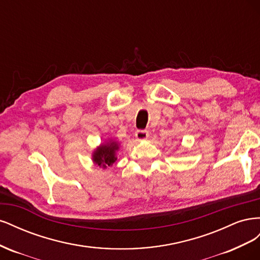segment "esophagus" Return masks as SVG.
Instances as JSON below:
<instances>
[{
    "mask_svg": "<svg viewBox=\"0 0 260 260\" xmlns=\"http://www.w3.org/2000/svg\"><path fill=\"white\" fill-rule=\"evenodd\" d=\"M136 138L139 141H142V140H146L148 138V132L146 130H138L136 132Z\"/></svg>",
    "mask_w": 260,
    "mask_h": 260,
    "instance_id": "esophagus-1",
    "label": "esophagus"
}]
</instances>
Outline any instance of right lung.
I'll list each match as a JSON object with an SVG mask.
<instances>
[{"instance_id": "1", "label": "right lung", "mask_w": 260, "mask_h": 260, "mask_svg": "<svg viewBox=\"0 0 260 260\" xmlns=\"http://www.w3.org/2000/svg\"><path fill=\"white\" fill-rule=\"evenodd\" d=\"M118 149H119V144L116 141L109 140L108 142L101 144L96 149H94L92 160L96 166L102 168L113 166V164L117 160L116 152Z\"/></svg>"}]
</instances>
